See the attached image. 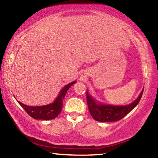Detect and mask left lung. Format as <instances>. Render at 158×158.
Returning a JSON list of instances; mask_svg holds the SVG:
<instances>
[{"instance_id":"left-lung-1","label":"left lung","mask_w":158,"mask_h":158,"mask_svg":"<svg viewBox=\"0 0 158 158\" xmlns=\"http://www.w3.org/2000/svg\"><path fill=\"white\" fill-rule=\"evenodd\" d=\"M143 89L132 103L125 106H112L98 104L86 90V100L90 115L95 121L100 122H114L122 119L138 105L141 98Z\"/></svg>"}]
</instances>
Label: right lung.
Masks as SVG:
<instances>
[{"label":"right lung","instance_id":"1","mask_svg":"<svg viewBox=\"0 0 158 158\" xmlns=\"http://www.w3.org/2000/svg\"><path fill=\"white\" fill-rule=\"evenodd\" d=\"M76 81L69 83V84L66 85L63 89L60 90L59 95L53 103L49 104L47 105L38 106H31L17 101L19 104L22 106L23 109L27 112V114L31 116L34 119L37 120H52L58 116L63 109V101L65 98L68 90L71 85L75 84Z\"/></svg>","mask_w":158,"mask_h":158}]
</instances>
